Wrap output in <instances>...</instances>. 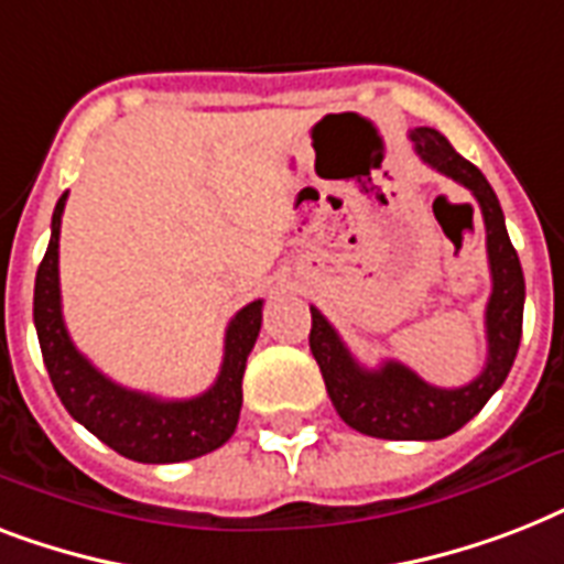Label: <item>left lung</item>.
Instances as JSON below:
<instances>
[{
    "mask_svg": "<svg viewBox=\"0 0 564 564\" xmlns=\"http://www.w3.org/2000/svg\"><path fill=\"white\" fill-rule=\"evenodd\" d=\"M415 154L436 172L454 178L480 204L486 225V254L491 269V295L486 304V366L471 383L442 389L421 380L403 362L386 360L377 369H366L345 348L334 325L316 307L310 327V351L316 357L327 394L339 419L366 436L394 438V442H433L468 424L498 392L516 362L524 322V272L516 248L509 242L503 210L491 184L471 161L438 134L436 128L410 131Z\"/></svg>",
    "mask_w": 564,
    "mask_h": 564,
    "instance_id": "8db88e82",
    "label": "left lung"
}]
</instances>
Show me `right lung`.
<instances>
[{
	"instance_id": "1",
	"label": "right lung",
	"mask_w": 564,
	"mask_h": 564,
	"mask_svg": "<svg viewBox=\"0 0 564 564\" xmlns=\"http://www.w3.org/2000/svg\"><path fill=\"white\" fill-rule=\"evenodd\" d=\"M66 193L52 213V237L34 281V327L40 351L57 398L93 436L134 463H184L221 447L234 436L242 406L246 360L260 334L263 301L257 299L230 318L225 330V357L216 383L187 401H163L134 392L101 375L66 334L57 278V239Z\"/></svg>"
}]
</instances>
